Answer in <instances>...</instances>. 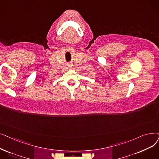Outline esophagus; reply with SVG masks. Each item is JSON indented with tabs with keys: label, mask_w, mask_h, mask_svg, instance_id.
Masks as SVG:
<instances>
[{
	"label": "esophagus",
	"mask_w": 159,
	"mask_h": 159,
	"mask_svg": "<svg viewBox=\"0 0 159 159\" xmlns=\"http://www.w3.org/2000/svg\"><path fill=\"white\" fill-rule=\"evenodd\" d=\"M67 67H68L69 69H72V68H73V65L69 64V65H67Z\"/></svg>",
	"instance_id": "1"
}]
</instances>
